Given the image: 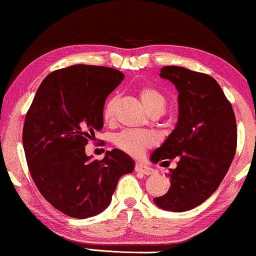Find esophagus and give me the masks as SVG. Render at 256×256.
<instances>
[{"mask_svg": "<svg viewBox=\"0 0 256 256\" xmlns=\"http://www.w3.org/2000/svg\"><path fill=\"white\" fill-rule=\"evenodd\" d=\"M135 171H138V172H141L143 174H146V176L155 174V170H154L152 168H150L148 166H144V164H141V163L136 164Z\"/></svg>", "mask_w": 256, "mask_h": 256, "instance_id": "1", "label": "esophagus"}]
</instances>
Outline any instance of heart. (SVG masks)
I'll return each mask as SVG.
<instances>
[{
	"label": "heart",
	"instance_id": "1",
	"mask_svg": "<svg viewBox=\"0 0 256 256\" xmlns=\"http://www.w3.org/2000/svg\"><path fill=\"white\" fill-rule=\"evenodd\" d=\"M140 98L148 113L155 110L160 113L164 112L166 99L157 90L152 87H143L140 90ZM115 102H116L115 98H112L107 101L102 110V118L107 124H110L114 118ZM152 136L143 132H122L114 138V144L118 149L132 156L141 155L143 150L152 146Z\"/></svg>",
	"mask_w": 256,
	"mask_h": 256
}]
</instances>
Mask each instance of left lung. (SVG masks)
<instances>
[{
	"label": "left lung",
	"mask_w": 256,
	"mask_h": 256,
	"mask_svg": "<svg viewBox=\"0 0 256 256\" xmlns=\"http://www.w3.org/2000/svg\"><path fill=\"white\" fill-rule=\"evenodd\" d=\"M160 76L178 90V118L150 160L178 162L170 169L169 190L154 202L166 211L185 212L202 204L228 171L236 149V115L212 76L180 66H164Z\"/></svg>",
	"instance_id": "obj_1"
}]
</instances>
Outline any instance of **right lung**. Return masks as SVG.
I'll return each mask as SVG.
<instances>
[{"label":"right lung","instance_id":"1","mask_svg":"<svg viewBox=\"0 0 256 256\" xmlns=\"http://www.w3.org/2000/svg\"><path fill=\"white\" fill-rule=\"evenodd\" d=\"M124 74L115 68L73 65L57 70L38 87L23 127L31 177L43 197L68 216L86 219L104 211L121 176L135 162L118 149L101 160L87 156L88 138L104 127L108 94Z\"/></svg>","mask_w":256,"mask_h":256}]
</instances>
